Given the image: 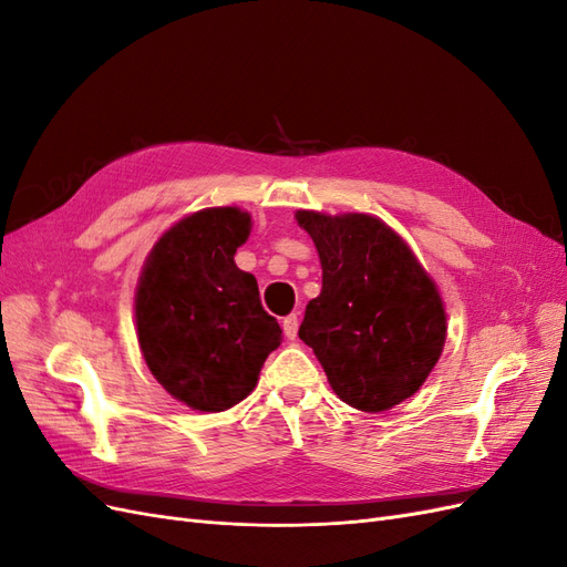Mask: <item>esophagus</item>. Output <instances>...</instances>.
Masks as SVG:
<instances>
[{
  "mask_svg": "<svg viewBox=\"0 0 567 567\" xmlns=\"http://www.w3.org/2000/svg\"><path fill=\"white\" fill-rule=\"evenodd\" d=\"M298 315H288V317H284V321H281V326H284V336L288 338V340H296V336H298Z\"/></svg>",
  "mask_w": 567,
  "mask_h": 567,
  "instance_id": "obj_1",
  "label": "esophagus"
}]
</instances>
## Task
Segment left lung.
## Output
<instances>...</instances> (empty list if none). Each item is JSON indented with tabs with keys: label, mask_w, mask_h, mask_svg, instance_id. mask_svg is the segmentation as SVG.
Wrapping results in <instances>:
<instances>
[{
	"label": "left lung",
	"mask_w": 567,
	"mask_h": 567,
	"mask_svg": "<svg viewBox=\"0 0 567 567\" xmlns=\"http://www.w3.org/2000/svg\"><path fill=\"white\" fill-rule=\"evenodd\" d=\"M296 219L321 262V293L307 302L300 340L346 404L379 414L409 400L447 338L431 274L379 217L298 210Z\"/></svg>",
	"instance_id": "left-lung-1"
}]
</instances>
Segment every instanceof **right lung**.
<instances>
[{
  "instance_id": "add662e5",
  "label": "right lung",
  "mask_w": 567,
  "mask_h": 567,
  "mask_svg": "<svg viewBox=\"0 0 567 567\" xmlns=\"http://www.w3.org/2000/svg\"><path fill=\"white\" fill-rule=\"evenodd\" d=\"M241 208H205L169 227L148 252L134 296L146 367L175 400L225 411L257 385L281 326L252 274L234 262L250 236Z\"/></svg>"
}]
</instances>
